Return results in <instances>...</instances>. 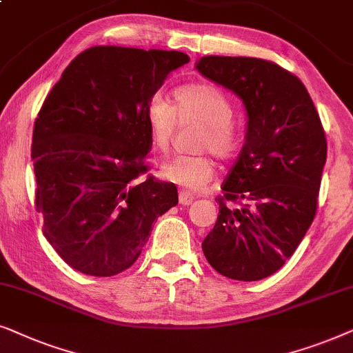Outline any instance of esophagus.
I'll list each match as a JSON object with an SVG mask.
<instances>
[{
  "instance_id": "34e87169",
  "label": "esophagus",
  "mask_w": 353,
  "mask_h": 353,
  "mask_svg": "<svg viewBox=\"0 0 353 353\" xmlns=\"http://www.w3.org/2000/svg\"><path fill=\"white\" fill-rule=\"evenodd\" d=\"M178 199H180L181 205H190V204H192V202H194L196 196L191 194V192H188V191H180V194H178Z\"/></svg>"
}]
</instances>
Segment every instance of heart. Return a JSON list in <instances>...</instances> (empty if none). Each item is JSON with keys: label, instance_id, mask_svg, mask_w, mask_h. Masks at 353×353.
<instances>
[{"label": "heart", "instance_id": "b5f03b06", "mask_svg": "<svg viewBox=\"0 0 353 353\" xmlns=\"http://www.w3.org/2000/svg\"><path fill=\"white\" fill-rule=\"evenodd\" d=\"M233 105L223 91L205 83L185 85L172 93V104L161 96L149 99L144 109L149 138L154 151L167 154L172 148L178 125L201 123L196 134L194 148L210 151L225 159L233 152L236 139L231 125ZM214 162L205 154L178 156L162 163L159 176L185 190L197 191L214 176Z\"/></svg>", "mask_w": 353, "mask_h": 353}]
</instances>
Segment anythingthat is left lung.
I'll use <instances>...</instances> for the list:
<instances>
[{"instance_id": "1", "label": "left lung", "mask_w": 353, "mask_h": 353, "mask_svg": "<svg viewBox=\"0 0 353 353\" xmlns=\"http://www.w3.org/2000/svg\"><path fill=\"white\" fill-rule=\"evenodd\" d=\"M196 69L233 91L248 114L244 146L216 199L220 212L202 250L223 276L257 281L286 263L315 219L325 130L302 81L274 62L205 56Z\"/></svg>"}]
</instances>
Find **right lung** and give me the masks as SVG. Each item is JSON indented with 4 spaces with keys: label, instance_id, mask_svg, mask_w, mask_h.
<instances>
[{
    "label": "right lung",
    "instance_id": "add662e5",
    "mask_svg": "<svg viewBox=\"0 0 353 353\" xmlns=\"http://www.w3.org/2000/svg\"><path fill=\"white\" fill-rule=\"evenodd\" d=\"M185 52L94 46L52 86L32 139L43 234L77 272L114 276L132 267L152 223L178 204L173 183L148 176L144 109Z\"/></svg>",
    "mask_w": 353,
    "mask_h": 353
}]
</instances>
